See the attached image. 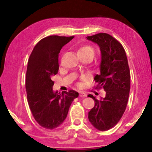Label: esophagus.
I'll use <instances>...</instances> for the list:
<instances>
[{"label":"esophagus","mask_w":152,"mask_h":152,"mask_svg":"<svg viewBox=\"0 0 152 152\" xmlns=\"http://www.w3.org/2000/svg\"><path fill=\"white\" fill-rule=\"evenodd\" d=\"M79 96H81V97H84V96H86V94L84 93V92H83V91H81L79 93Z\"/></svg>","instance_id":"34e87169"}]
</instances>
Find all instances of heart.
<instances>
[{
  "instance_id": "1",
  "label": "heart",
  "mask_w": 152,
  "mask_h": 152,
  "mask_svg": "<svg viewBox=\"0 0 152 152\" xmlns=\"http://www.w3.org/2000/svg\"><path fill=\"white\" fill-rule=\"evenodd\" d=\"M95 53V50L90 45H83L80 47L78 50V55H85V56H92L94 57Z\"/></svg>"
}]
</instances>
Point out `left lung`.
<instances>
[{
    "label": "left lung",
    "mask_w": 152,
    "mask_h": 152,
    "mask_svg": "<svg viewBox=\"0 0 152 152\" xmlns=\"http://www.w3.org/2000/svg\"><path fill=\"white\" fill-rule=\"evenodd\" d=\"M97 43L102 53L100 74L94 77L97 86L106 91L105 98L98 100L91 94L94 106L88 112L91 124L100 131L113 128L126 110L130 91V70L124 48L111 35L100 33L87 36Z\"/></svg>",
    "instance_id": "obj_1"
}]
</instances>
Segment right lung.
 <instances>
[{
    "label": "right lung",
    "mask_w": 152,
    "mask_h": 152,
    "mask_svg": "<svg viewBox=\"0 0 152 152\" xmlns=\"http://www.w3.org/2000/svg\"><path fill=\"white\" fill-rule=\"evenodd\" d=\"M74 36H49L42 38L31 52L26 77L27 99L33 116L41 126L53 129L67 116L71 103L78 93L69 90L53 91V76L58 74V54Z\"/></svg>",
    "instance_id": "add662e5"
}]
</instances>
